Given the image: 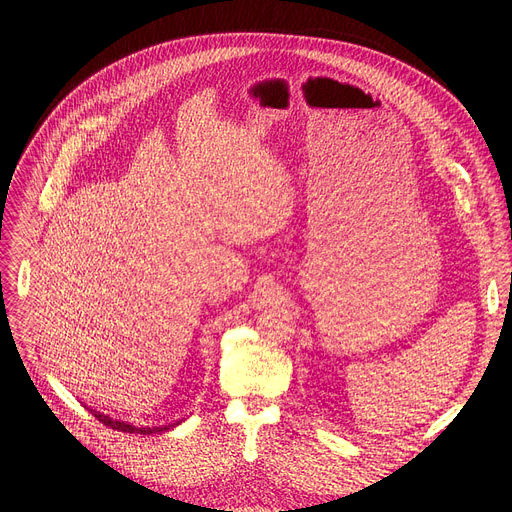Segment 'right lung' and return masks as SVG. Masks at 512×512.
Returning <instances> with one entry per match:
<instances>
[{
    "instance_id": "1",
    "label": "right lung",
    "mask_w": 512,
    "mask_h": 512,
    "mask_svg": "<svg viewBox=\"0 0 512 512\" xmlns=\"http://www.w3.org/2000/svg\"><path fill=\"white\" fill-rule=\"evenodd\" d=\"M93 415L99 419V423L112 427V429H118V432H128V434H155V432H166V429H170L172 425H164V427H134L130 423H124V421H114L107 415H101L97 411H93Z\"/></svg>"
}]
</instances>
